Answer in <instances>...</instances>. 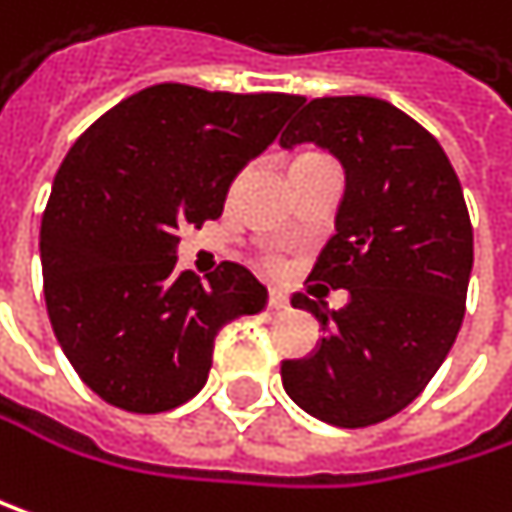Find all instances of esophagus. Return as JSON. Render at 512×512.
I'll return each mask as SVG.
<instances>
[{"label":"esophagus","mask_w":512,"mask_h":512,"mask_svg":"<svg viewBox=\"0 0 512 512\" xmlns=\"http://www.w3.org/2000/svg\"><path fill=\"white\" fill-rule=\"evenodd\" d=\"M288 306H291V300H288L285 291H270V309L273 312H285Z\"/></svg>","instance_id":"esophagus-1"}]
</instances>
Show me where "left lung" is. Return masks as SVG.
I'll use <instances>...</instances> for the list:
<instances>
[{"mask_svg":"<svg viewBox=\"0 0 512 512\" xmlns=\"http://www.w3.org/2000/svg\"><path fill=\"white\" fill-rule=\"evenodd\" d=\"M318 143L345 167L336 233L309 276L348 306L294 294L327 336L282 363L285 393L312 417L360 429L408 408L447 360L474 267V230L441 143L390 101L315 98L282 146Z\"/></svg>","mask_w":512,"mask_h":512,"instance_id":"8db88e82","label":"left lung"}]
</instances>
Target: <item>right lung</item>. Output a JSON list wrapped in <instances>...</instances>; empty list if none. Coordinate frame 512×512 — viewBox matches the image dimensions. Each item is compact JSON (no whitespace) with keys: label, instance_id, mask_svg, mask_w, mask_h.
<instances>
[{"label":"right lung","instance_id":"1","mask_svg":"<svg viewBox=\"0 0 512 512\" xmlns=\"http://www.w3.org/2000/svg\"><path fill=\"white\" fill-rule=\"evenodd\" d=\"M285 92L158 83L110 107L68 149L41 218L53 333L107 405L161 414L197 396L218 330L267 306L224 261L206 282L176 270L182 227L218 218L236 173L300 107Z\"/></svg>","mask_w":512,"mask_h":512}]
</instances>
